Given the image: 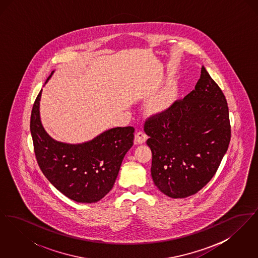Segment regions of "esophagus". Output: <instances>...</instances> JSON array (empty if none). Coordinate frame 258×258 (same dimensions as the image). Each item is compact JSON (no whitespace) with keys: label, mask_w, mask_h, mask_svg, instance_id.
<instances>
[{"label":"esophagus","mask_w":258,"mask_h":258,"mask_svg":"<svg viewBox=\"0 0 258 258\" xmlns=\"http://www.w3.org/2000/svg\"><path fill=\"white\" fill-rule=\"evenodd\" d=\"M147 135L143 132H138L135 136V141L136 144H143L147 140Z\"/></svg>","instance_id":"obj_1"}]
</instances>
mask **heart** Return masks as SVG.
<instances>
[{
  "instance_id": "obj_1",
  "label": "heart",
  "mask_w": 258,
  "mask_h": 258,
  "mask_svg": "<svg viewBox=\"0 0 258 258\" xmlns=\"http://www.w3.org/2000/svg\"><path fill=\"white\" fill-rule=\"evenodd\" d=\"M179 94V83L173 79L168 81L165 86L158 93L152 101V107L157 112H162L168 109L176 100Z\"/></svg>"
}]
</instances>
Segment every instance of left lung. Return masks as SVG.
Returning a JSON list of instances; mask_svg holds the SVG:
<instances>
[{
  "instance_id": "8db88e82",
  "label": "left lung",
  "mask_w": 258,
  "mask_h": 258,
  "mask_svg": "<svg viewBox=\"0 0 258 258\" xmlns=\"http://www.w3.org/2000/svg\"><path fill=\"white\" fill-rule=\"evenodd\" d=\"M151 175L172 198L196 195L218 170L231 137L225 97L204 67L194 91L145 122Z\"/></svg>"
}]
</instances>
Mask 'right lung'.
Here are the masks:
<instances>
[{"label":"right lung","mask_w":258,"mask_h":258,"mask_svg":"<svg viewBox=\"0 0 258 258\" xmlns=\"http://www.w3.org/2000/svg\"><path fill=\"white\" fill-rule=\"evenodd\" d=\"M41 92L34 103L30 123L41 171L70 199L79 203L98 202L112 189L123 157L134 144L135 128L114 127L79 144L57 141L45 132L40 121Z\"/></svg>","instance_id":"1"}]
</instances>
